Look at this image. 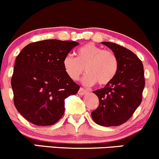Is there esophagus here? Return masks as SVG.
Returning a JSON list of instances; mask_svg holds the SVG:
<instances>
[{
	"label": "esophagus",
	"mask_w": 159,
	"mask_h": 159,
	"mask_svg": "<svg viewBox=\"0 0 159 159\" xmlns=\"http://www.w3.org/2000/svg\"><path fill=\"white\" fill-rule=\"evenodd\" d=\"M87 92H88V91H87L86 90L84 89V88H80L79 91H78V94H79V95H84V94H85V93H86Z\"/></svg>",
	"instance_id": "1"
}]
</instances>
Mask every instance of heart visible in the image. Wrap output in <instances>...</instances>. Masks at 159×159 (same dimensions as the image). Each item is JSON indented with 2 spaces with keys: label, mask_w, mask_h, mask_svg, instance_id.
I'll use <instances>...</instances> for the list:
<instances>
[{
  "label": "heart",
  "mask_w": 159,
  "mask_h": 159,
  "mask_svg": "<svg viewBox=\"0 0 159 159\" xmlns=\"http://www.w3.org/2000/svg\"><path fill=\"white\" fill-rule=\"evenodd\" d=\"M76 58L68 55L62 61L66 75L73 81H78L84 74V84L91 86L96 83L104 86L113 81L119 69V60L113 52L103 49L89 43L76 50Z\"/></svg>",
  "instance_id": "obj_1"
}]
</instances>
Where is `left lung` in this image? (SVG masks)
Returning <instances> with one entry per match:
<instances>
[{
	"label": "left lung",
	"instance_id": "obj_1",
	"mask_svg": "<svg viewBox=\"0 0 159 159\" xmlns=\"http://www.w3.org/2000/svg\"><path fill=\"white\" fill-rule=\"evenodd\" d=\"M102 44L117 56L119 69L111 83L93 91L98 97L99 106L91 112V116L98 125L116 126L126 123L141 103L144 69L141 60L130 50L110 42Z\"/></svg>",
	"mask_w": 159,
	"mask_h": 159
}]
</instances>
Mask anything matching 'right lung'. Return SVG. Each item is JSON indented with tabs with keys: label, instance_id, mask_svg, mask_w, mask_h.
Segmentation results:
<instances>
[{
	"label": "right lung",
	"instance_id": "right-lung-1",
	"mask_svg": "<svg viewBox=\"0 0 159 159\" xmlns=\"http://www.w3.org/2000/svg\"><path fill=\"white\" fill-rule=\"evenodd\" d=\"M74 41L46 39L25 46L16 58L11 87L17 111L36 126H51L65 112V99L80 86L63 68L64 58Z\"/></svg>",
	"mask_w": 159,
	"mask_h": 159
}]
</instances>
